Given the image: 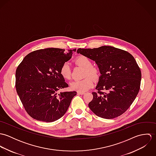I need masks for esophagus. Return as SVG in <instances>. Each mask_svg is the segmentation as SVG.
I'll return each instance as SVG.
<instances>
[{
  "label": "esophagus",
  "instance_id": "34e87169",
  "mask_svg": "<svg viewBox=\"0 0 156 156\" xmlns=\"http://www.w3.org/2000/svg\"><path fill=\"white\" fill-rule=\"evenodd\" d=\"M77 94H79V95H83V94H85V92L77 91Z\"/></svg>",
  "mask_w": 156,
  "mask_h": 156
}]
</instances>
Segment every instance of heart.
I'll return each mask as SVG.
<instances>
[{
	"instance_id": "heart-1",
	"label": "heart",
	"mask_w": 156,
	"mask_h": 156,
	"mask_svg": "<svg viewBox=\"0 0 156 156\" xmlns=\"http://www.w3.org/2000/svg\"><path fill=\"white\" fill-rule=\"evenodd\" d=\"M75 62L79 66L85 68L84 76L87 77L83 80H76L70 85L71 89L77 91L84 92L92 88L94 85V80H97L100 77V71L98 68L93 67V63L90 59L85 56H79L75 59ZM60 74L66 79L71 78V69L68 62H64L60 68ZM93 78L92 79L91 77Z\"/></svg>"
}]
</instances>
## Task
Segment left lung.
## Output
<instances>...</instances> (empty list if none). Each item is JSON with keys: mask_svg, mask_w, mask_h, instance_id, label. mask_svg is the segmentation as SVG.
Listing matches in <instances>:
<instances>
[{"mask_svg": "<svg viewBox=\"0 0 156 156\" xmlns=\"http://www.w3.org/2000/svg\"><path fill=\"white\" fill-rule=\"evenodd\" d=\"M77 53L95 61L101 74L97 91L92 92L90 109L105 119L123 114L133 103L140 86L141 71L133 56L112 46L78 48Z\"/></svg>", "mask_w": 156, "mask_h": 156, "instance_id": "left-lung-1", "label": "left lung"}]
</instances>
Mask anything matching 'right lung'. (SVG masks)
Listing matches in <instances>:
<instances>
[{
  "instance_id": "obj_1",
  "label": "right lung",
  "mask_w": 156,
  "mask_h": 156,
  "mask_svg": "<svg viewBox=\"0 0 156 156\" xmlns=\"http://www.w3.org/2000/svg\"><path fill=\"white\" fill-rule=\"evenodd\" d=\"M76 49L48 48L30 52L17 68L16 88L23 106L32 118L53 122L67 112L76 91L58 94L68 84L60 68L69 60Z\"/></svg>"
}]
</instances>
